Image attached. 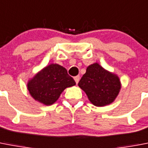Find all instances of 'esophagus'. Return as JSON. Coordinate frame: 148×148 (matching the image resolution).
<instances>
[{
	"label": "esophagus",
	"instance_id": "1",
	"mask_svg": "<svg viewBox=\"0 0 148 148\" xmlns=\"http://www.w3.org/2000/svg\"><path fill=\"white\" fill-rule=\"evenodd\" d=\"M74 80H75V82H76V84H78V82H79V80H80V76H76V77H74Z\"/></svg>",
	"mask_w": 148,
	"mask_h": 148
}]
</instances>
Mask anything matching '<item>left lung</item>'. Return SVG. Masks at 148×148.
Instances as JSON below:
<instances>
[{"label": "left lung", "mask_w": 148, "mask_h": 148, "mask_svg": "<svg viewBox=\"0 0 148 148\" xmlns=\"http://www.w3.org/2000/svg\"><path fill=\"white\" fill-rule=\"evenodd\" d=\"M78 86L86 93L89 101L98 107L113 102L121 87L118 77L105 71L97 63L86 68Z\"/></svg>", "instance_id": "left-lung-1"}]
</instances>
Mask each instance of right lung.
Returning <instances> with one entry per match:
<instances>
[{"label": "right lung", "mask_w": 148, "mask_h": 148, "mask_svg": "<svg viewBox=\"0 0 148 148\" xmlns=\"http://www.w3.org/2000/svg\"><path fill=\"white\" fill-rule=\"evenodd\" d=\"M76 84L64 68L52 64L36 74L28 84L30 94L35 100L46 105L57 101L65 88Z\"/></svg>", "instance_id": "add662e5"}]
</instances>
